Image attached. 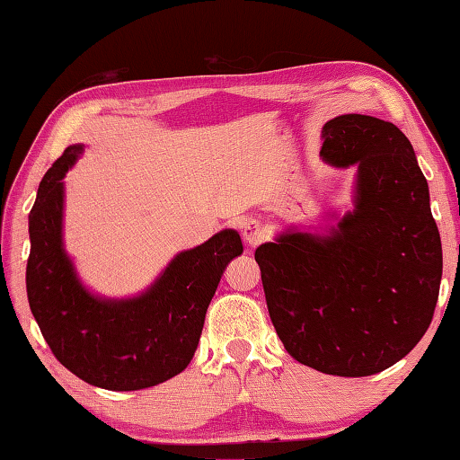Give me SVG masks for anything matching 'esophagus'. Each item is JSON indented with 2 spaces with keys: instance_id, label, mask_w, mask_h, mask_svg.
Segmentation results:
<instances>
[{
  "instance_id": "esophagus-1",
  "label": "esophagus",
  "mask_w": 460,
  "mask_h": 460,
  "mask_svg": "<svg viewBox=\"0 0 460 460\" xmlns=\"http://www.w3.org/2000/svg\"><path fill=\"white\" fill-rule=\"evenodd\" d=\"M242 236H243V242L253 248V246H258V243L265 238V232H263V226L258 220H248L242 226Z\"/></svg>"
}]
</instances>
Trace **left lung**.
<instances>
[{
  "label": "left lung",
  "mask_w": 460,
  "mask_h": 460,
  "mask_svg": "<svg viewBox=\"0 0 460 460\" xmlns=\"http://www.w3.org/2000/svg\"><path fill=\"white\" fill-rule=\"evenodd\" d=\"M321 155L358 167L354 212L329 236L285 232L256 261L275 332L295 360L360 377L421 341L443 273L441 236L413 147L390 121L346 114L323 128Z\"/></svg>",
  "instance_id": "1"
}]
</instances>
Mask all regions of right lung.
Returning <instances> with one entry per match:
<instances>
[{
    "label": "right lung",
    "mask_w": 460,
    "mask_h": 460,
    "mask_svg": "<svg viewBox=\"0 0 460 460\" xmlns=\"http://www.w3.org/2000/svg\"><path fill=\"white\" fill-rule=\"evenodd\" d=\"M80 153L83 146H70L53 163L29 214V307L50 352L80 380L114 392L144 390L192 360L222 271L243 252L242 240L222 230L181 252L139 297H94L63 250V177Z\"/></svg>",
    "instance_id": "right-lung-1"
}]
</instances>
